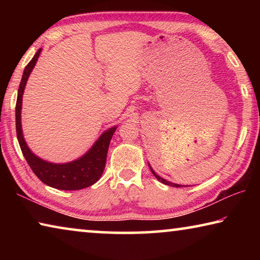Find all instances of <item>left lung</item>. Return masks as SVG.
<instances>
[{"label":"left lung","mask_w":260,"mask_h":260,"mask_svg":"<svg viewBox=\"0 0 260 260\" xmlns=\"http://www.w3.org/2000/svg\"><path fill=\"white\" fill-rule=\"evenodd\" d=\"M149 167H150V171L152 172V174L155 175L156 177V179L158 180V181H160L161 183H164V184H167V186H172V187H182L181 184H178V183H172V182H170V181H167V180H165V179H162V178H160L159 175L158 174H156L155 173V171H153L152 169H151V166H150V164H149Z\"/></svg>","instance_id":"8db88e82"}]
</instances>
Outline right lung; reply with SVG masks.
I'll use <instances>...</instances> for the list:
<instances>
[{"instance_id":"1","label":"right lung","mask_w":260,"mask_h":260,"mask_svg":"<svg viewBox=\"0 0 260 260\" xmlns=\"http://www.w3.org/2000/svg\"><path fill=\"white\" fill-rule=\"evenodd\" d=\"M41 50L42 49H39L37 51L32 60L25 68L23 78H21L18 88V96H17L16 103L17 139H18L21 152H23L26 161L28 162L34 174L43 183L52 188L60 189V190H79V189L87 188L99 181L105 167L110 141H111L112 135L117 129V126L105 131L85 155L73 161L64 162V164H56V162L43 160L42 158L33 153L24 139L23 129H21L20 112L25 86L27 83V79L30 72H32L33 68L37 64Z\"/></svg>"}]
</instances>
